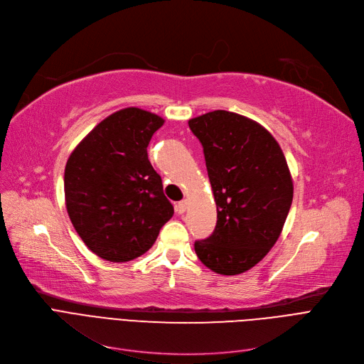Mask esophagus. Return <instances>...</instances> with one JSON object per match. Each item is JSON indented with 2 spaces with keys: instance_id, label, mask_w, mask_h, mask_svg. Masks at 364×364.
Here are the masks:
<instances>
[{
  "instance_id": "esophagus-1",
  "label": "esophagus",
  "mask_w": 364,
  "mask_h": 364,
  "mask_svg": "<svg viewBox=\"0 0 364 364\" xmlns=\"http://www.w3.org/2000/svg\"><path fill=\"white\" fill-rule=\"evenodd\" d=\"M186 208H188V200H182V201L176 205V211L179 213V215H182V213H185Z\"/></svg>"
}]
</instances>
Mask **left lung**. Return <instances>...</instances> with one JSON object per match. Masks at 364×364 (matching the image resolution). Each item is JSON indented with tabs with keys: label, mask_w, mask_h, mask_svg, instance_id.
I'll return each instance as SVG.
<instances>
[{
	"label": "left lung",
	"mask_w": 364,
	"mask_h": 364,
	"mask_svg": "<svg viewBox=\"0 0 364 364\" xmlns=\"http://www.w3.org/2000/svg\"><path fill=\"white\" fill-rule=\"evenodd\" d=\"M188 124L203 144L218 207L216 229L196 252L219 274L244 273L281 237L294 197L287 159L266 127L238 113L215 110Z\"/></svg>",
	"instance_id": "1"
}]
</instances>
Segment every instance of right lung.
Returning a JSON list of instances; mask_svg holds the SVG:
<instances>
[{"mask_svg":"<svg viewBox=\"0 0 364 364\" xmlns=\"http://www.w3.org/2000/svg\"><path fill=\"white\" fill-rule=\"evenodd\" d=\"M164 119L127 107L101 120L72 151L64 168L68 215L94 254L131 262L156 242L173 216L146 146Z\"/></svg>","mask_w":364,"mask_h":364,"instance_id":"obj_1","label":"right lung"}]
</instances>
